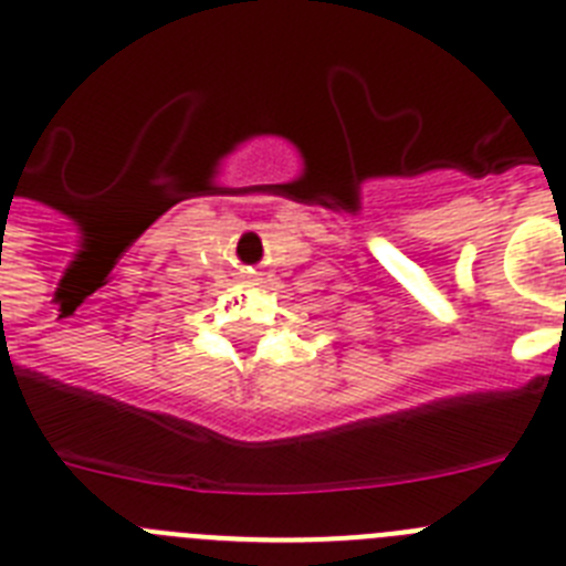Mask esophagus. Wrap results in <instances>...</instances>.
<instances>
[{
  "instance_id": "esophagus-1",
  "label": "esophagus",
  "mask_w": 566,
  "mask_h": 566,
  "mask_svg": "<svg viewBox=\"0 0 566 566\" xmlns=\"http://www.w3.org/2000/svg\"><path fill=\"white\" fill-rule=\"evenodd\" d=\"M243 280H247L249 286H258V283H260V274L254 272V269H247V272H243Z\"/></svg>"
}]
</instances>
